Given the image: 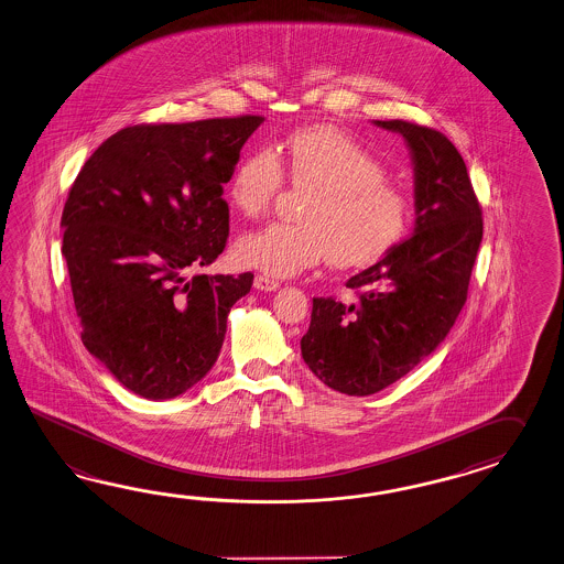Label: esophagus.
<instances>
[{
  "label": "esophagus",
  "mask_w": 564,
  "mask_h": 564,
  "mask_svg": "<svg viewBox=\"0 0 564 564\" xmlns=\"http://www.w3.org/2000/svg\"><path fill=\"white\" fill-rule=\"evenodd\" d=\"M256 289L263 290V292H274L280 289V282L270 278V275H256Z\"/></svg>",
  "instance_id": "34e87169"
}]
</instances>
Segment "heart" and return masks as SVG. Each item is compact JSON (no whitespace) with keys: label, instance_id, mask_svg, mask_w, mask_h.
<instances>
[{"label":"heart","instance_id":"1","mask_svg":"<svg viewBox=\"0 0 564 564\" xmlns=\"http://www.w3.org/2000/svg\"><path fill=\"white\" fill-rule=\"evenodd\" d=\"M311 189L301 223H270L237 241L235 258L265 274L286 278L332 261L335 268H361L382 260L401 243L411 206L387 182L382 163L333 127H311L278 147L251 151L235 167L229 200L243 217L265 215L284 186Z\"/></svg>","mask_w":564,"mask_h":564}]
</instances>
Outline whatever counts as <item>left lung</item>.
Wrapping results in <instances>:
<instances>
[{
    "instance_id": "left-lung-1",
    "label": "left lung",
    "mask_w": 564,
    "mask_h": 564,
    "mask_svg": "<svg viewBox=\"0 0 564 564\" xmlns=\"http://www.w3.org/2000/svg\"><path fill=\"white\" fill-rule=\"evenodd\" d=\"M409 147L415 225L409 239L347 280L358 301L313 299L303 360L351 397L387 389L440 346L463 311L482 241V213L466 163L440 130L375 120Z\"/></svg>"
}]
</instances>
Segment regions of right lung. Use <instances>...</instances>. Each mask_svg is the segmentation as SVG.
Masks as SVG:
<instances>
[{"label":"right lung","mask_w":564,"mask_h":564,"mask_svg":"<svg viewBox=\"0 0 564 564\" xmlns=\"http://www.w3.org/2000/svg\"><path fill=\"white\" fill-rule=\"evenodd\" d=\"M261 116L118 130L86 161L61 227L82 341L134 394H184L215 366L253 274L188 278L229 237L231 180Z\"/></svg>","instance_id":"add662e5"}]
</instances>
